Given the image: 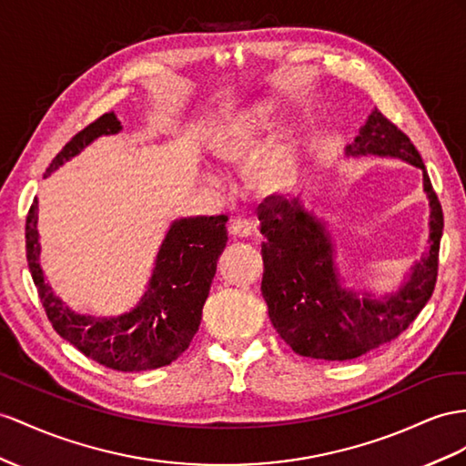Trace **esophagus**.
<instances>
[{
    "instance_id": "1",
    "label": "esophagus",
    "mask_w": 466,
    "mask_h": 466,
    "mask_svg": "<svg viewBox=\"0 0 466 466\" xmlns=\"http://www.w3.org/2000/svg\"><path fill=\"white\" fill-rule=\"evenodd\" d=\"M228 230H230V234H234L238 238H248L256 232V224L252 220L238 217V218H232Z\"/></svg>"
}]
</instances>
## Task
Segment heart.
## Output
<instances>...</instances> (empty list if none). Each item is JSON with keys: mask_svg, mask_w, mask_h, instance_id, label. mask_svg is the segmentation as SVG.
<instances>
[{"mask_svg": "<svg viewBox=\"0 0 466 466\" xmlns=\"http://www.w3.org/2000/svg\"><path fill=\"white\" fill-rule=\"evenodd\" d=\"M273 124V112L268 106H258V108L236 117L234 122L226 127L222 137L218 139V153L226 159H242L252 155L261 139L269 131ZM295 163L293 146L289 139H279L273 146L264 161L258 167V181L261 187L278 188L288 183L291 177Z\"/></svg>", "mask_w": 466, "mask_h": 466, "instance_id": "1", "label": "heart"}]
</instances>
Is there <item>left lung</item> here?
Returning <instances> with one entry per match:
<instances>
[{"label": "left lung", "instance_id": "8db88e82", "mask_svg": "<svg viewBox=\"0 0 466 466\" xmlns=\"http://www.w3.org/2000/svg\"><path fill=\"white\" fill-rule=\"evenodd\" d=\"M366 153L401 157L423 169V187L431 207L429 249L400 291L381 301L368 293L358 299L352 291L340 288L325 224L311 217L297 198L266 197L258 208L266 238L261 244V295L268 303L271 325L301 356L352 360L374 350L398 339L421 313L435 289L443 210L420 151L391 119L374 110L347 147V155Z\"/></svg>", "mask_w": 466, "mask_h": 466}]
</instances>
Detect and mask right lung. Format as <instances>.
<instances>
[{"mask_svg":"<svg viewBox=\"0 0 466 466\" xmlns=\"http://www.w3.org/2000/svg\"><path fill=\"white\" fill-rule=\"evenodd\" d=\"M122 124L110 112L70 139L46 167L45 177L73 159L90 141L117 134ZM39 202L35 197L25 220L27 264L53 329L82 354L117 372H146L171 364L197 335L202 307L228 242V217H197L173 222L161 244L146 295L134 311L116 319L78 315L58 299L39 264Z\"/></svg>","mask_w":466,"mask_h":466,"instance_id":"obj_1","label":"right lung"}]
</instances>
